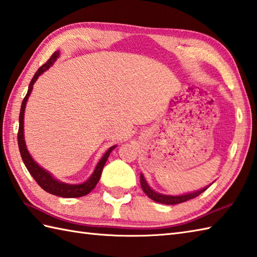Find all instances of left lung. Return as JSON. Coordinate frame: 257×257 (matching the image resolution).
Wrapping results in <instances>:
<instances>
[{"instance_id":"1","label":"left lung","mask_w":257,"mask_h":257,"mask_svg":"<svg viewBox=\"0 0 257 257\" xmlns=\"http://www.w3.org/2000/svg\"><path fill=\"white\" fill-rule=\"evenodd\" d=\"M140 185H142V188L144 190V193L148 196L150 199H153L154 202H157L160 204H165V205H176V204H180V203H184V202H187L189 199H193L195 197H197L202 193H204L206 189H207L210 185L206 186V187L199 189V190H196V192H192V193H188V194H184V195H164V194H160L158 192H156L150 186L148 185L147 180L145 179L144 175L140 174Z\"/></svg>"}]
</instances>
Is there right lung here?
<instances>
[{
	"label": "right lung",
	"instance_id": "obj_1",
	"mask_svg": "<svg viewBox=\"0 0 257 257\" xmlns=\"http://www.w3.org/2000/svg\"><path fill=\"white\" fill-rule=\"evenodd\" d=\"M60 57L59 51H55L51 58L48 60L47 63H44L41 68H40L37 72H35L34 77L32 78L31 82L29 84V89H28V93L25 95V98L22 101L21 105V110H20V117H19V134H18V144H19V149H20V154H21V157L23 163L25 165V167L29 170V173L31 174L32 177L35 179V182L39 184L40 187L44 189L45 192H48L49 194H52L55 196H60V197H64V198H75V197H82V196L88 195L91 190L95 187V185L98 184L100 177H101V173L103 169V166L107 162V159L109 157L110 153L117 147V146H112L110 147L107 152L104 153V155L101 157V159L99 160L97 166L93 170V173L91 176L85 180L84 183L81 184H67L63 182H60L59 179L54 178L51 175V173H49L47 169L42 168L37 162H34V159L32 158V156L30 155L29 150L27 148V144H25L24 140V111H25V107H27V102L28 99L30 97V94L32 92L33 89V84L37 81L38 78L41 75L43 72L47 71V70L51 67V65L55 62V60Z\"/></svg>",
	"mask_w": 257,
	"mask_h": 257
}]
</instances>
